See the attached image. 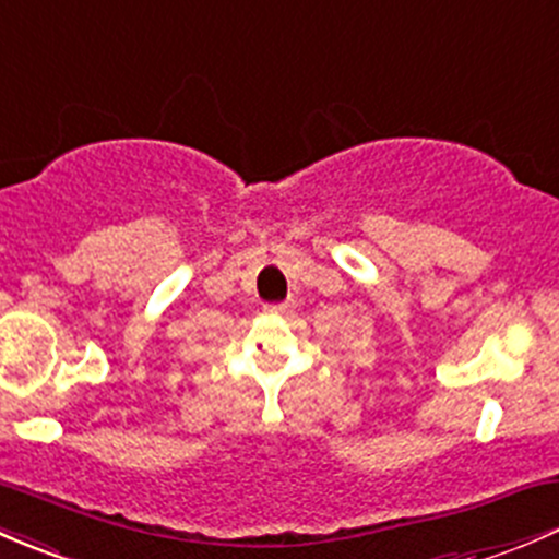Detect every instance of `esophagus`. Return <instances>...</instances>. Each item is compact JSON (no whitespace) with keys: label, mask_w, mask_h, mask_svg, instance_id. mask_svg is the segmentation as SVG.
I'll return each mask as SVG.
<instances>
[{"label":"esophagus","mask_w":559,"mask_h":559,"mask_svg":"<svg viewBox=\"0 0 559 559\" xmlns=\"http://www.w3.org/2000/svg\"><path fill=\"white\" fill-rule=\"evenodd\" d=\"M287 309H290V307H287V304H269L266 312H269V314H285Z\"/></svg>","instance_id":"esophagus-1"}]
</instances>
